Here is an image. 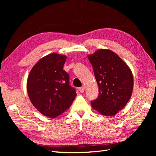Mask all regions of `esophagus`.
<instances>
[{
    "mask_svg": "<svg viewBox=\"0 0 156 156\" xmlns=\"http://www.w3.org/2000/svg\"><path fill=\"white\" fill-rule=\"evenodd\" d=\"M79 92H81V93H83V92H84V90H85V87H81V88H79Z\"/></svg>",
    "mask_w": 156,
    "mask_h": 156,
    "instance_id": "1",
    "label": "esophagus"
}]
</instances>
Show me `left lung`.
<instances>
[{
	"mask_svg": "<svg viewBox=\"0 0 156 156\" xmlns=\"http://www.w3.org/2000/svg\"><path fill=\"white\" fill-rule=\"evenodd\" d=\"M88 58L94 69L99 96L91 106L100 114L114 116L128 102L133 88V77L128 66L108 49H100Z\"/></svg>",
	"mask_w": 156,
	"mask_h": 156,
	"instance_id": "obj_1",
	"label": "left lung"
}]
</instances>
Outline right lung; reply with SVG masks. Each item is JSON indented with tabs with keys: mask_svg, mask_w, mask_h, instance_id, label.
<instances>
[{
	"mask_svg": "<svg viewBox=\"0 0 156 156\" xmlns=\"http://www.w3.org/2000/svg\"><path fill=\"white\" fill-rule=\"evenodd\" d=\"M66 56L53 53L41 58L29 73L27 88L32 105L42 115L56 118L68 110L76 96L63 69Z\"/></svg>",
	"mask_w": 156,
	"mask_h": 156,
	"instance_id": "right-lung-1",
	"label": "right lung"
}]
</instances>
